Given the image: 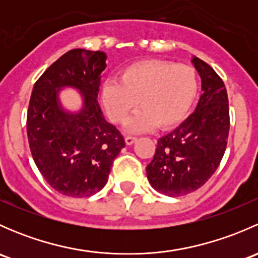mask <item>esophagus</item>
Returning a JSON list of instances; mask_svg holds the SVG:
<instances>
[{
  "instance_id": "obj_1",
  "label": "esophagus",
  "mask_w": 258,
  "mask_h": 258,
  "mask_svg": "<svg viewBox=\"0 0 258 258\" xmlns=\"http://www.w3.org/2000/svg\"><path fill=\"white\" fill-rule=\"evenodd\" d=\"M137 141V137H134V136H126V139H124V142H126V145H134L135 142Z\"/></svg>"
}]
</instances>
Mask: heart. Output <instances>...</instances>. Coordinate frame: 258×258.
Listing matches in <instances>:
<instances>
[{
    "instance_id": "1",
    "label": "heart",
    "mask_w": 258,
    "mask_h": 258,
    "mask_svg": "<svg viewBox=\"0 0 258 258\" xmlns=\"http://www.w3.org/2000/svg\"><path fill=\"white\" fill-rule=\"evenodd\" d=\"M199 92V79L188 64L144 59L123 67L119 81L102 85L101 100L108 117L123 123L139 106L142 108L127 124V131L140 134L158 124L171 128L186 118Z\"/></svg>"
}]
</instances>
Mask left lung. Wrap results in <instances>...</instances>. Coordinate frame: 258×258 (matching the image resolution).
I'll use <instances>...</instances> for the list:
<instances>
[{
  "instance_id": "obj_1",
  "label": "left lung",
  "mask_w": 258,
  "mask_h": 258,
  "mask_svg": "<svg viewBox=\"0 0 258 258\" xmlns=\"http://www.w3.org/2000/svg\"><path fill=\"white\" fill-rule=\"evenodd\" d=\"M191 62L202 83L196 110L158 140L153 160L146 167L151 186L170 197L191 194L209 181L220 166L230 131L225 83L199 57Z\"/></svg>"
}]
</instances>
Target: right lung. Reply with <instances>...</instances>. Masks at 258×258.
I'll use <instances>...</instances> for the list:
<instances>
[{
  "label": "right lung",
  "mask_w": 258,
  "mask_h": 258,
  "mask_svg": "<svg viewBox=\"0 0 258 258\" xmlns=\"http://www.w3.org/2000/svg\"><path fill=\"white\" fill-rule=\"evenodd\" d=\"M105 52L75 48L51 64L33 86L27 111V137L33 161L47 183L75 199L90 197L108 181L124 140L103 117L97 101L106 69ZM76 88L83 108L64 110L59 91Z\"/></svg>",
  "instance_id": "1"
}]
</instances>
